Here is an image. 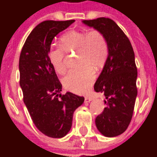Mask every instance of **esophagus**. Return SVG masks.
<instances>
[{
  "instance_id": "34e87169",
  "label": "esophagus",
  "mask_w": 157,
  "mask_h": 157,
  "mask_svg": "<svg viewBox=\"0 0 157 157\" xmlns=\"http://www.w3.org/2000/svg\"><path fill=\"white\" fill-rule=\"evenodd\" d=\"M92 98L91 97H86L85 98V102H89L92 101Z\"/></svg>"
}]
</instances>
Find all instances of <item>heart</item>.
Here are the masks:
<instances>
[{"instance_id": "heart-1", "label": "heart", "mask_w": 157, "mask_h": 157, "mask_svg": "<svg viewBox=\"0 0 157 157\" xmlns=\"http://www.w3.org/2000/svg\"><path fill=\"white\" fill-rule=\"evenodd\" d=\"M59 45H51L47 56L52 67L59 74L66 71V53L76 51L75 63L77 67L72 69L62 79V83L68 91L85 92L95 78V70H99L108 59L109 47L105 35L97 29L71 30L59 39Z\"/></svg>"}]
</instances>
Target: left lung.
I'll return each instance as SVG.
<instances>
[{
  "label": "left lung",
  "instance_id": "1",
  "mask_svg": "<svg viewBox=\"0 0 157 157\" xmlns=\"http://www.w3.org/2000/svg\"><path fill=\"white\" fill-rule=\"evenodd\" d=\"M105 35L109 54L94 90L102 92L107 105L96 118L99 131L107 137H114L127 129L132 119L137 96V67L131 43L114 21L107 17L84 20Z\"/></svg>",
  "mask_w": 157,
  "mask_h": 157
}]
</instances>
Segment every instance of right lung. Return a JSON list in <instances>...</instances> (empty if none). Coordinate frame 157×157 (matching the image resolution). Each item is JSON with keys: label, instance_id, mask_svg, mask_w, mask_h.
Returning a JSON list of instances; mask_svg holds the SVG:
<instances>
[{"label": "right lung", "instance_id": "right-lung-1", "mask_svg": "<svg viewBox=\"0 0 157 157\" xmlns=\"http://www.w3.org/2000/svg\"><path fill=\"white\" fill-rule=\"evenodd\" d=\"M75 20L39 23L28 36L19 58L23 102L39 131L52 138L64 137L71 128L73 113L84 98L66 92L48 61L47 52L55 36Z\"/></svg>", "mask_w": 157, "mask_h": 157}]
</instances>
